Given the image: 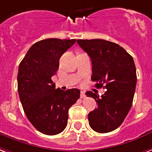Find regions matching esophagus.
<instances>
[{
  "instance_id": "1",
  "label": "esophagus",
  "mask_w": 152,
  "mask_h": 152,
  "mask_svg": "<svg viewBox=\"0 0 152 152\" xmlns=\"http://www.w3.org/2000/svg\"><path fill=\"white\" fill-rule=\"evenodd\" d=\"M80 97H81V98H85V93L84 91H81V92H80Z\"/></svg>"
}]
</instances>
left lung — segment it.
<instances>
[{"mask_svg": "<svg viewBox=\"0 0 152 152\" xmlns=\"http://www.w3.org/2000/svg\"><path fill=\"white\" fill-rule=\"evenodd\" d=\"M77 43L92 61L93 81L106 90L100 96L91 91L87 96L95 99L97 108L88 113L89 126L98 133L118 127L129 113L135 91L137 76L132 56L117 43L104 39H77Z\"/></svg>", "mask_w": 152, "mask_h": 152, "instance_id": "obj_1", "label": "left lung"}]
</instances>
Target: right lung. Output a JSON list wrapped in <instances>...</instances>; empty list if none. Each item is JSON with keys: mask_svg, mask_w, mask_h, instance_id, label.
I'll list each match as a JSON object with an SVG mask.
<instances>
[{"mask_svg": "<svg viewBox=\"0 0 152 152\" xmlns=\"http://www.w3.org/2000/svg\"><path fill=\"white\" fill-rule=\"evenodd\" d=\"M76 39H47L28 50L19 64L18 90L26 115L41 133L55 135L67 124L68 110L80 98V91L56 88L51 77L59 69V59Z\"/></svg>", "mask_w": 152, "mask_h": 152, "instance_id": "right-lung-1", "label": "right lung"}]
</instances>
